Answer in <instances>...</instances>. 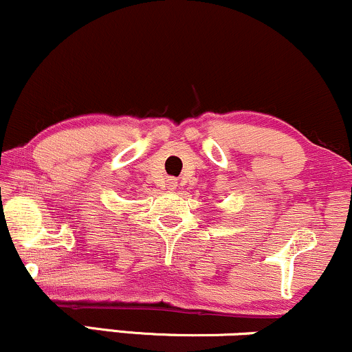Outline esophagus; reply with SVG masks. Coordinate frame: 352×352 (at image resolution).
<instances>
[{
	"mask_svg": "<svg viewBox=\"0 0 352 352\" xmlns=\"http://www.w3.org/2000/svg\"><path fill=\"white\" fill-rule=\"evenodd\" d=\"M167 187H168V190H175L177 188V180L175 179H168L167 180Z\"/></svg>",
	"mask_w": 352,
	"mask_h": 352,
	"instance_id": "34e87169",
	"label": "esophagus"
}]
</instances>
